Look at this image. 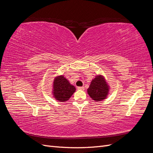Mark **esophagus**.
<instances>
[{
	"instance_id": "34e87169",
	"label": "esophagus",
	"mask_w": 153,
	"mask_h": 153,
	"mask_svg": "<svg viewBox=\"0 0 153 153\" xmlns=\"http://www.w3.org/2000/svg\"><path fill=\"white\" fill-rule=\"evenodd\" d=\"M78 90H82V91H84L85 89L84 87H78Z\"/></svg>"
}]
</instances>
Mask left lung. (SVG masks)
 <instances>
[{"instance_id":"left-lung-1","label":"left lung","mask_w":153,"mask_h":153,"mask_svg":"<svg viewBox=\"0 0 153 153\" xmlns=\"http://www.w3.org/2000/svg\"><path fill=\"white\" fill-rule=\"evenodd\" d=\"M110 92V85L103 75H98L92 80L87 93L96 101H101L107 98Z\"/></svg>"}]
</instances>
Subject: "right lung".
<instances>
[{
  "mask_svg": "<svg viewBox=\"0 0 153 153\" xmlns=\"http://www.w3.org/2000/svg\"><path fill=\"white\" fill-rule=\"evenodd\" d=\"M75 91V87L71 84L63 75H57L53 80L52 94L53 98L59 102H66Z\"/></svg>",
  "mask_w": 153,
  "mask_h": 153,
  "instance_id": "add662e5",
  "label": "right lung"
}]
</instances>
